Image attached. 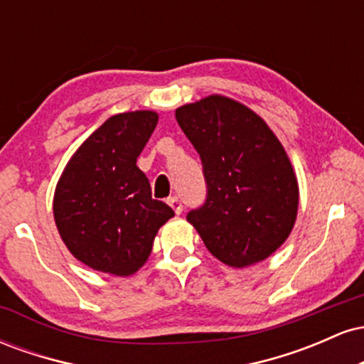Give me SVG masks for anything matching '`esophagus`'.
Segmentation results:
<instances>
[{
    "mask_svg": "<svg viewBox=\"0 0 364 364\" xmlns=\"http://www.w3.org/2000/svg\"><path fill=\"white\" fill-rule=\"evenodd\" d=\"M168 203L171 205V208H173L174 212L179 215L183 212V205H181V200L178 198V196H169L168 198Z\"/></svg>",
    "mask_w": 364,
    "mask_h": 364,
    "instance_id": "1",
    "label": "esophagus"
}]
</instances>
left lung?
Instances as JSON below:
<instances>
[{
    "mask_svg": "<svg viewBox=\"0 0 364 364\" xmlns=\"http://www.w3.org/2000/svg\"><path fill=\"white\" fill-rule=\"evenodd\" d=\"M176 119L207 183L205 203L188 212V223L225 265L265 260L298 215V179L282 144L257 112L224 95L178 107Z\"/></svg>",
    "mask_w": 364,
    "mask_h": 364,
    "instance_id": "left-lung-1",
    "label": "left lung"
}]
</instances>
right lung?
<instances>
[{
    "label": "right lung",
    "mask_w": 364,
    "mask_h": 364,
    "mask_svg": "<svg viewBox=\"0 0 364 364\" xmlns=\"http://www.w3.org/2000/svg\"><path fill=\"white\" fill-rule=\"evenodd\" d=\"M157 112L111 116L78 147L56 185L53 212L70 253L90 269L128 277L147 262L173 208L152 198L136 157L157 127Z\"/></svg>",
    "instance_id": "right-lung-1"
}]
</instances>
